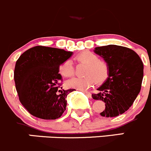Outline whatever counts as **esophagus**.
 <instances>
[{"label":"esophagus","instance_id":"34e87169","mask_svg":"<svg viewBox=\"0 0 151 151\" xmlns=\"http://www.w3.org/2000/svg\"><path fill=\"white\" fill-rule=\"evenodd\" d=\"M82 92H83V93L84 94H86V95H87L88 97H89V98H91V97H92V94L90 93V92H87V91H83V90H81Z\"/></svg>","mask_w":151,"mask_h":151}]
</instances>
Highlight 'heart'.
Wrapping results in <instances>:
<instances>
[{
	"label": "heart",
	"mask_w": 151,
	"mask_h": 151,
	"mask_svg": "<svg viewBox=\"0 0 151 151\" xmlns=\"http://www.w3.org/2000/svg\"><path fill=\"white\" fill-rule=\"evenodd\" d=\"M75 59L80 63L87 65L85 72V76H86L84 78L75 77L67 81L65 84L68 87L85 90L91 87L95 81L101 83L108 78L109 73L108 64L105 61L99 59L98 55L95 53L86 50L77 55ZM59 73L63 77H71L74 74L72 62L70 60L62 62L59 67Z\"/></svg>",
	"instance_id": "b5f03b06"
}]
</instances>
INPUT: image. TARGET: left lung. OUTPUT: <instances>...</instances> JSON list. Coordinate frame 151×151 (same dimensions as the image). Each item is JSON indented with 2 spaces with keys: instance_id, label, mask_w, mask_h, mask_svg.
<instances>
[{
  "instance_id": "1",
  "label": "left lung",
  "mask_w": 151,
  "mask_h": 151,
  "mask_svg": "<svg viewBox=\"0 0 151 151\" xmlns=\"http://www.w3.org/2000/svg\"><path fill=\"white\" fill-rule=\"evenodd\" d=\"M94 51L108 64L109 73L98 89L99 93L92 97L106 104L105 109L100 113L102 117H117L126 112L139 93L143 63L135 51L123 46L109 45L95 47Z\"/></svg>"
}]
</instances>
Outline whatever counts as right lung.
Returning <instances> with one entry per match:
<instances>
[{"mask_svg":"<svg viewBox=\"0 0 151 151\" xmlns=\"http://www.w3.org/2000/svg\"><path fill=\"white\" fill-rule=\"evenodd\" d=\"M72 54L63 49L40 45L27 50L17 59L15 87L20 103L33 116L56 120L66 110L65 99L75 89H59L62 78L59 67Z\"/></svg>","mask_w":151,"mask_h":151,"instance_id":"1","label":"right lung"}]
</instances>
